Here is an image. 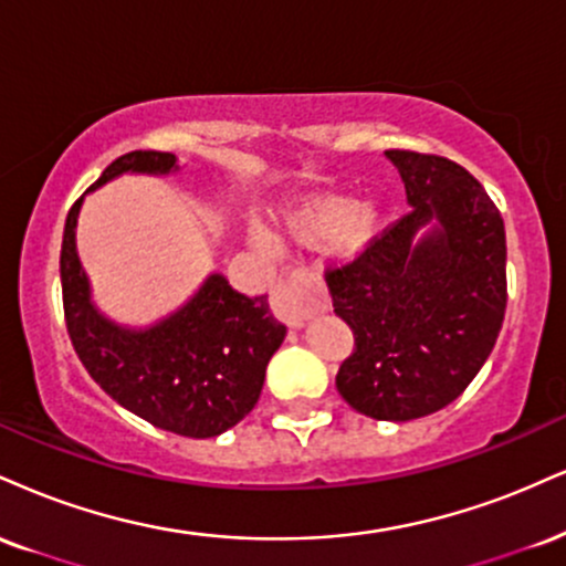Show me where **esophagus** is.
I'll list each match as a JSON object with an SVG mask.
<instances>
[{
	"label": "esophagus",
	"mask_w": 566,
	"mask_h": 566,
	"mask_svg": "<svg viewBox=\"0 0 566 566\" xmlns=\"http://www.w3.org/2000/svg\"><path fill=\"white\" fill-rule=\"evenodd\" d=\"M318 311H326V297L322 292L305 287L301 276H290L276 284L274 313L279 322L297 329V326H303L305 318H311Z\"/></svg>",
	"instance_id": "1"
}]
</instances>
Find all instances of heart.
Masks as SVG:
<instances>
[{
  "label": "heart",
  "instance_id": "obj_1",
  "mask_svg": "<svg viewBox=\"0 0 566 566\" xmlns=\"http://www.w3.org/2000/svg\"><path fill=\"white\" fill-rule=\"evenodd\" d=\"M284 237L308 250L329 248L332 255L350 261L364 253L377 240L385 227L382 210L371 202H358L350 195H313L279 216ZM253 242L258 248H274L269 231L255 229Z\"/></svg>",
  "mask_w": 566,
  "mask_h": 566
}]
</instances>
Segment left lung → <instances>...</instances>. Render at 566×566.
<instances>
[{
	"label": "left lung",
	"instance_id": "left-lung-1",
	"mask_svg": "<svg viewBox=\"0 0 566 566\" xmlns=\"http://www.w3.org/2000/svg\"><path fill=\"white\" fill-rule=\"evenodd\" d=\"M385 155L411 210L324 276L356 339L337 371L339 395L371 419L411 421L453 403L493 350L506 313V231L459 163L413 149Z\"/></svg>",
	"mask_w": 566,
	"mask_h": 566
}]
</instances>
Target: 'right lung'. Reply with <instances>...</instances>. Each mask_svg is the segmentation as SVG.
Here are the masks:
<instances>
[{"label": "right lung", "mask_w": 566, "mask_h": 566, "mask_svg": "<svg viewBox=\"0 0 566 566\" xmlns=\"http://www.w3.org/2000/svg\"><path fill=\"white\" fill-rule=\"evenodd\" d=\"M176 155L136 149L120 155L88 187L120 174H171ZM84 197L67 210L60 279L67 335L84 369L115 403L149 424L184 438H216L253 411L265 366L287 326L271 316L265 297L231 290L210 274L179 311L147 329H128L94 308L76 253V223Z\"/></svg>", "instance_id": "right-lung-1"}]
</instances>
